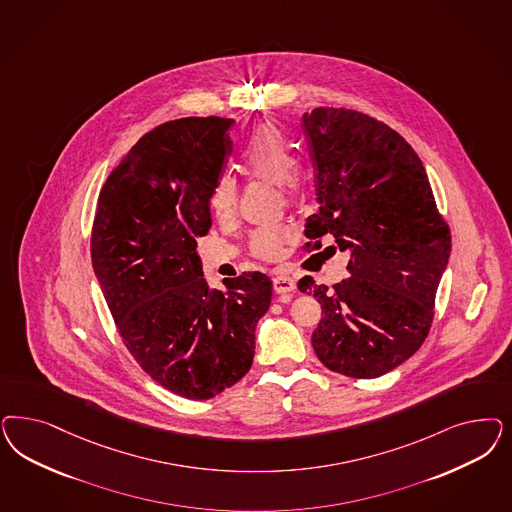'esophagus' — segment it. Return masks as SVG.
Segmentation results:
<instances>
[{"label":"esophagus","instance_id":"obj_1","mask_svg":"<svg viewBox=\"0 0 512 512\" xmlns=\"http://www.w3.org/2000/svg\"><path fill=\"white\" fill-rule=\"evenodd\" d=\"M273 288L277 294H290L296 290V281L284 273H275L273 277Z\"/></svg>","mask_w":512,"mask_h":512}]
</instances>
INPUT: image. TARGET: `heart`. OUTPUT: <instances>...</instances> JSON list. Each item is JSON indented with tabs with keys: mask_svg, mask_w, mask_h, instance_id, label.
<instances>
[{
	"mask_svg": "<svg viewBox=\"0 0 512 512\" xmlns=\"http://www.w3.org/2000/svg\"><path fill=\"white\" fill-rule=\"evenodd\" d=\"M296 152L290 141L273 122H262L254 128L243 150V167L256 179L277 182L286 198H296L301 190L297 173ZM237 205V182L228 175H220L209 192V209L216 218L233 215ZM288 239L284 228H262L252 237V250L260 258L281 256L282 245Z\"/></svg>",
	"mask_w": 512,
	"mask_h": 512,
	"instance_id": "heart-1",
	"label": "heart"
}]
</instances>
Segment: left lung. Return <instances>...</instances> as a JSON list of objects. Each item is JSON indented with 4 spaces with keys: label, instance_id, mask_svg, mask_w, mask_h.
<instances>
[{
    "label": "left lung",
    "instance_id": "obj_1",
    "mask_svg": "<svg viewBox=\"0 0 512 512\" xmlns=\"http://www.w3.org/2000/svg\"><path fill=\"white\" fill-rule=\"evenodd\" d=\"M301 126L320 205L307 218L305 237L318 248L330 233L350 254V277L333 290L311 277L297 282L324 313L314 352L335 373L375 379L409 360L428 337L450 230L424 165L396 130L335 107L305 113Z\"/></svg>",
    "mask_w": 512,
    "mask_h": 512
}]
</instances>
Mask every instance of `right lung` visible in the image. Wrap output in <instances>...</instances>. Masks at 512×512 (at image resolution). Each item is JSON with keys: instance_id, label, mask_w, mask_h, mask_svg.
<instances>
[{"instance_id": "obj_1", "label": "right lung", "mask_w": 512, "mask_h": 512, "mask_svg": "<svg viewBox=\"0 0 512 512\" xmlns=\"http://www.w3.org/2000/svg\"><path fill=\"white\" fill-rule=\"evenodd\" d=\"M231 118H181L143 135L99 192L92 265L124 345L173 394L211 399L243 379L273 282L203 279L196 239L231 152Z\"/></svg>"}]
</instances>
